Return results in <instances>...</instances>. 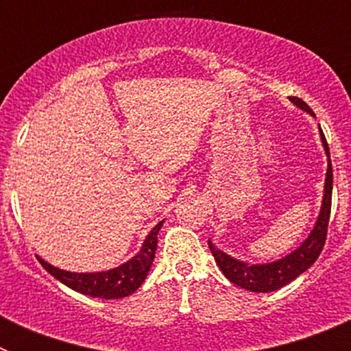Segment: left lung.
I'll use <instances>...</instances> for the list:
<instances>
[{
  "label": "left lung",
  "instance_id": "obj_1",
  "mask_svg": "<svg viewBox=\"0 0 351 351\" xmlns=\"http://www.w3.org/2000/svg\"><path fill=\"white\" fill-rule=\"evenodd\" d=\"M290 101L300 110L308 112L309 116L315 117L309 105L302 101L300 98H290ZM320 128V125H318ZM320 141L324 145V151L327 154V173H325V184H324V198H322V207L316 218L313 230L309 235L304 239L300 246L290 251L288 255L281 256L278 260H272L267 263H250L244 260H239L235 256L228 255L209 239V250L213 253L214 260L218 263L219 271L225 274L226 280H230L232 283L237 287L244 288V290L256 291V293H269V291H276L283 288L285 285L291 283V281L299 278L302 272L308 271L316 258L320 256L322 250H324L325 237H327V226H328V216H330V200H332V163H330V154H328V145L325 141V135L320 128Z\"/></svg>",
  "mask_w": 351,
  "mask_h": 351
}]
</instances>
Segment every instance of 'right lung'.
<instances>
[{"label": "right lung", "mask_w": 351, "mask_h": 351, "mask_svg": "<svg viewBox=\"0 0 351 351\" xmlns=\"http://www.w3.org/2000/svg\"><path fill=\"white\" fill-rule=\"evenodd\" d=\"M161 226H163V221L158 223L153 230L149 232L137 255L117 265V267L108 269V271L70 272L54 267L40 256H36V258L49 274L54 276L56 280L66 285L71 290L84 293V295L98 297V299H123V297L132 295L147 278L154 255H156L158 234H160Z\"/></svg>", "instance_id": "add662e5"}]
</instances>
